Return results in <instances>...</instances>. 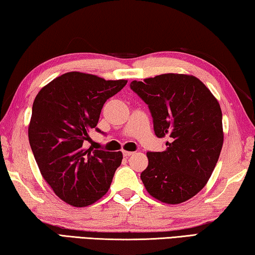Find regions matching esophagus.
Wrapping results in <instances>:
<instances>
[{
	"instance_id": "34e87169",
	"label": "esophagus",
	"mask_w": 255,
	"mask_h": 255,
	"mask_svg": "<svg viewBox=\"0 0 255 255\" xmlns=\"http://www.w3.org/2000/svg\"><path fill=\"white\" fill-rule=\"evenodd\" d=\"M132 151H128V150H123V156L124 157H130L132 155Z\"/></svg>"
}]
</instances>
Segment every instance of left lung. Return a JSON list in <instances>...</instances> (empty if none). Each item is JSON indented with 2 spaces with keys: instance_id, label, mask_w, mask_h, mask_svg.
<instances>
[{
  "instance_id": "1",
  "label": "left lung",
  "mask_w": 255,
  "mask_h": 255,
  "mask_svg": "<svg viewBox=\"0 0 255 255\" xmlns=\"http://www.w3.org/2000/svg\"><path fill=\"white\" fill-rule=\"evenodd\" d=\"M131 89L147 104L158 137L167 149L147 152L141 179L159 201L178 204L193 198L214 172L224 142L218 100L193 76L166 73L132 81Z\"/></svg>"
}]
</instances>
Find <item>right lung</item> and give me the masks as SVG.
I'll return each mask as SVG.
<instances>
[{"label": "right lung", "instance_id": "add662e5", "mask_svg": "<svg viewBox=\"0 0 255 255\" xmlns=\"http://www.w3.org/2000/svg\"><path fill=\"white\" fill-rule=\"evenodd\" d=\"M128 80H105L94 74L68 72L40 89L32 105L29 143L41 176L58 198L87 207L110 189L121 165V151L86 149L89 131L97 128L108 98Z\"/></svg>", "mask_w": 255, "mask_h": 255}]
</instances>
